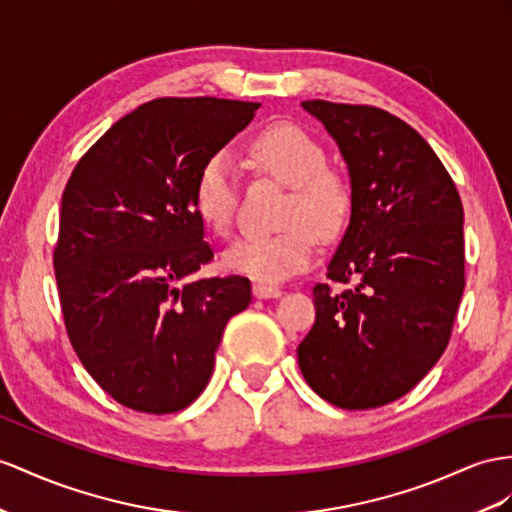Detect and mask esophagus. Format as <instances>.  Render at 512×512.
<instances>
[{
  "label": "esophagus",
  "mask_w": 512,
  "mask_h": 512,
  "mask_svg": "<svg viewBox=\"0 0 512 512\" xmlns=\"http://www.w3.org/2000/svg\"><path fill=\"white\" fill-rule=\"evenodd\" d=\"M253 294H255L257 298H279L283 292H281V287H277V285L255 283V285H253Z\"/></svg>",
  "instance_id": "obj_1"
}]
</instances>
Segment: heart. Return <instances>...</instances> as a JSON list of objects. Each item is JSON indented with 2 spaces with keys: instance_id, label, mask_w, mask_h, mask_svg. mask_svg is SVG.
Wrapping results in <instances>:
<instances>
[{
  "instance_id": "heart-1",
  "label": "heart",
  "mask_w": 512,
  "mask_h": 512,
  "mask_svg": "<svg viewBox=\"0 0 512 512\" xmlns=\"http://www.w3.org/2000/svg\"><path fill=\"white\" fill-rule=\"evenodd\" d=\"M255 173L292 188L281 233L244 238L227 248L222 266L259 283H277L307 270L316 257V232L331 240L344 231L352 214L350 181L326 166L322 144L292 123L270 125L248 144ZM194 212L220 238L229 235L238 209V173L227 153L209 155L192 190Z\"/></svg>"
}]
</instances>
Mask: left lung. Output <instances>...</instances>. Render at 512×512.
Segmentation results:
<instances>
[{"instance_id":"obj_1","label":"left lung","mask_w":512,"mask_h":512,"mask_svg":"<svg viewBox=\"0 0 512 512\" xmlns=\"http://www.w3.org/2000/svg\"><path fill=\"white\" fill-rule=\"evenodd\" d=\"M303 108L348 164L352 214L313 287L316 324L298 346L309 387L339 409H376L439 361L465 290L463 203L417 131L381 108L322 99Z\"/></svg>"}]
</instances>
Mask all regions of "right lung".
<instances>
[{
    "mask_svg": "<svg viewBox=\"0 0 512 512\" xmlns=\"http://www.w3.org/2000/svg\"><path fill=\"white\" fill-rule=\"evenodd\" d=\"M259 103L164 97L116 121L77 162L62 194L54 268L73 350L127 409L175 413L209 383L246 277L186 281L214 251L194 212L209 155Z\"/></svg>",
    "mask_w": 512,
    "mask_h": 512,
    "instance_id": "1",
    "label": "right lung"
}]
</instances>
